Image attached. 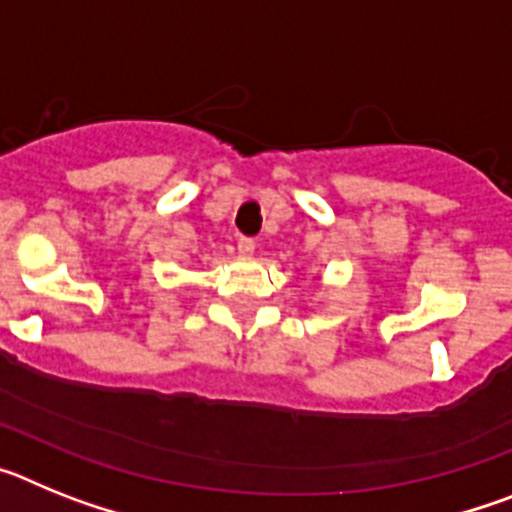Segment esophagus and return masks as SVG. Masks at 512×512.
I'll return each instance as SVG.
<instances>
[{
    "label": "esophagus",
    "mask_w": 512,
    "mask_h": 512,
    "mask_svg": "<svg viewBox=\"0 0 512 512\" xmlns=\"http://www.w3.org/2000/svg\"><path fill=\"white\" fill-rule=\"evenodd\" d=\"M253 251H256V243H253L251 238H241V241H238V253H241V256H253Z\"/></svg>",
    "instance_id": "1"
}]
</instances>
